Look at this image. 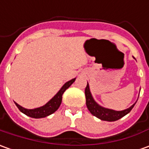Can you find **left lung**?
Returning <instances> with one entry per match:
<instances>
[{
  "label": "left lung",
  "mask_w": 149,
  "mask_h": 149,
  "mask_svg": "<svg viewBox=\"0 0 149 149\" xmlns=\"http://www.w3.org/2000/svg\"><path fill=\"white\" fill-rule=\"evenodd\" d=\"M85 95H86V106L88 110L91 112L92 115L98 117L102 121H115L119 120L120 118L125 116L126 114L130 113L131 109L134 108V103L132 106H130L129 109L122 110V111H115L113 109H105L104 107L100 106L96 103L95 100L92 97L91 93L90 91L89 84L87 82V86L85 90Z\"/></svg>",
  "instance_id": "obj_1"
}]
</instances>
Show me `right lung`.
<instances>
[{
    "label": "right lung",
    "mask_w": 149,
    "mask_h": 149,
    "mask_svg": "<svg viewBox=\"0 0 149 149\" xmlns=\"http://www.w3.org/2000/svg\"><path fill=\"white\" fill-rule=\"evenodd\" d=\"M75 80H76V78L72 79L70 81H68V82L65 83L62 86L61 89L59 90V91L58 92L57 94L54 96L53 98L49 100L47 104H45L42 107L36 108V109H27L19 105L17 103H15V104L18 107V109L20 110V112H22V113H24L25 115H27L28 117H32V118H42V117H47V116H49L50 114L54 113L55 111H57L62 103L63 94L64 93V91L70 86L72 83L74 82Z\"/></svg>",
    "instance_id": "obj_1"
}]
</instances>
